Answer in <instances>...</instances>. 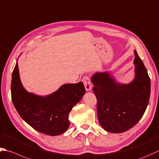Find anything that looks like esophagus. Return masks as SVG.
I'll return each instance as SVG.
<instances>
[{
    "label": "esophagus",
    "mask_w": 159,
    "mask_h": 159,
    "mask_svg": "<svg viewBox=\"0 0 159 159\" xmlns=\"http://www.w3.org/2000/svg\"><path fill=\"white\" fill-rule=\"evenodd\" d=\"M83 82L84 85H85V88L86 91H89L92 89V85L91 82H90L89 77L88 76H85L83 79Z\"/></svg>",
    "instance_id": "esophagus-1"
}]
</instances>
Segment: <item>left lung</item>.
Listing matches in <instances>:
<instances>
[{"label":"left lung","instance_id":"1","mask_svg":"<svg viewBox=\"0 0 159 159\" xmlns=\"http://www.w3.org/2000/svg\"><path fill=\"white\" fill-rule=\"evenodd\" d=\"M134 54L136 76L129 84L116 83L108 72H98L92 77L98 121L109 132L122 133L132 128L148 107L150 79L137 52Z\"/></svg>","mask_w":159,"mask_h":159}]
</instances>
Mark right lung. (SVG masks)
Listing matches in <instances>:
<instances>
[{
  "label": "right lung",
  "mask_w": 159,
  "mask_h": 159,
  "mask_svg": "<svg viewBox=\"0 0 159 159\" xmlns=\"http://www.w3.org/2000/svg\"><path fill=\"white\" fill-rule=\"evenodd\" d=\"M11 99L20 117L37 131L56 136L64 133L70 126L69 113L85 94L83 82L62 85L47 96L27 92L22 85L18 63L12 73Z\"/></svg>",
  "instance_id": "right-lung-1"
}]
</instances>
